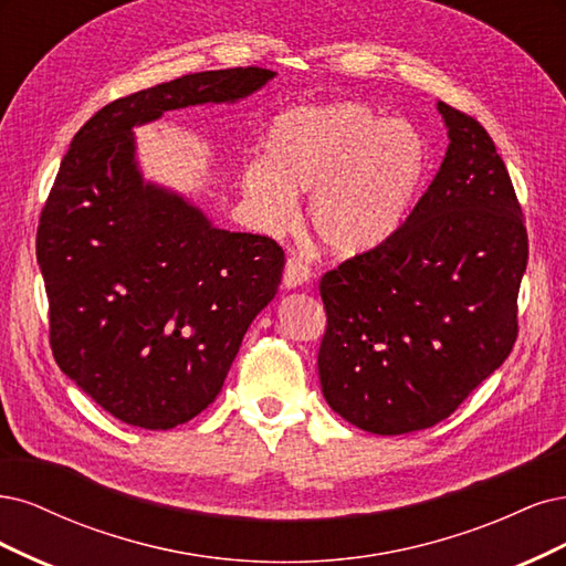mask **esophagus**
I'll list each match as a JSON object with an SVG mask.
<instances>
[{
    "instance_id": "obj_1",
    "label": "esophagus",
    "mask_w": 566,
    "mask_h": 566,
    "mask_svg": "<svg viewBox=\"0 0 566 566\" xmlns=\"http://www.w3.org/2000/svg\"><path fill=\"white\" fill-rule=\"evenodd\" d=\"M310 280V268L303 259L298 256H289L284 265V289H298Z\"/></svg>"
}]
</instances>
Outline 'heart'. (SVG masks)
Segmentation results:
<instances>
[{
	"instance_id": "1",
	"label": "heart",
	"mask_w": 566,
	"mask_h": 566,
	"mask_svg": "<svg viewBox=\"0 0 566 566\" xmlns=\"http://www.w3.org/2000/svg\"><path fill=\"white\" fill-rule=\"evenodd\" d=\"M428 167L413 124L357 101L301 105L268 132V157L247 161L242 195L265 232H284L310 197V226L338 256H361L402 226Z\"/></svg>"
}]
</instances>
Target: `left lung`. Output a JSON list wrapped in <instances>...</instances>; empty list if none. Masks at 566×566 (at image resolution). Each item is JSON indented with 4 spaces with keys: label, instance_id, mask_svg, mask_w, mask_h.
I'll return each instance as SVG.
<instances>
[{
    "label": "left lung",
    "instance_id": "8db88e82",
    "mask_svg": "<svg viewBox=\"0 0 566 566\" xmlns=\"http://www.w3.org/2000/svg\"><path fill=\"white\" fill-rule=\"evenodd\" d=\"M437 113L449 145L407 223L319 282L322 395L374 434L444 421L517 338L528 242L513 184L480 122Z\"/></svg>",
    "mask_w": 566,
    "mask_h": 566
}]
</instances>
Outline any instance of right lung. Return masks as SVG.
<instances>
[{"label":"right lung","instance_id":"obj_1","mask_svg":"<svg viewBox=\"0 0 566 566\" xmlns=\"http://www.w3.org/2000/svg\"><path fill=\"white\" fill-rule=\"evenodd\" d=\"M275 75L195 72L113 101L61 161L38 228L51 350L122 423L169 430L205 411L284 270L270 237L216 228L186 195L145 180L134 129L190 105H234Z\"/></svg>","mask_w":566,"mask_h":566}]
</instances>
